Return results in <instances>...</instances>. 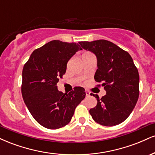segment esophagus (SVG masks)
I'll return each mask as SVG.
<instances>
[{"mask_svg": "<svg viewBox=\"0 0 155 155\" xmlns=\"http://www.w3.org/2000/svg\"><path fill=\"white\" fill-rule=\"evenodd\" d=\"M85 92H86V96H87V97H89V96H90V92L89 91V90H85Z\"/></svg>", "mask_w": 155, "mask_h": 155, "instance_id": "34e87169", "label": "esophagus"}]
</instances>
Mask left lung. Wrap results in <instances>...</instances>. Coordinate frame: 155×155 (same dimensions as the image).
I'll use <instances>...</instances> for the list:
<instances>
[{"instance_id": "8db88e82", "label": "left lung", "mask_w": 155, "mask_h": 155, "mask_svg": "<svg viewBox=\"0 0 155 155\" xmlns=\"http://www.w3.org/2000/svg\"><path fill=\"white\" fill-rule=\"evenodd\" d=\"M85 50L97 58L94 79L102 82L106 95L97 99L90 110L94 120L104 126H114L124 122L136 106L139 96V74L127 51L106 40L79 42Z\"/></svg>"}]
</instances>
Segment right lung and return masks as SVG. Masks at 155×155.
Here are the masks:
<instances>
[{"label": "right lung", "instance_id": "right-lung-1", "mask_svg": "<svg viewBox=\"0 0 155 155\" xmlns=\"http://www.w3.org/2000/svg\"><path fill=\"white\" fill-rule=\"evenodd\" d=\"M81 48L78 44L54 40L33 51L22 70V95L30 113L48 129H58L70 122L85 90L76 87L68 94L57 84L65 74L67 63Z\"/></svg>", "mask_w": 155, "mask_h": 155}]
</instances>
